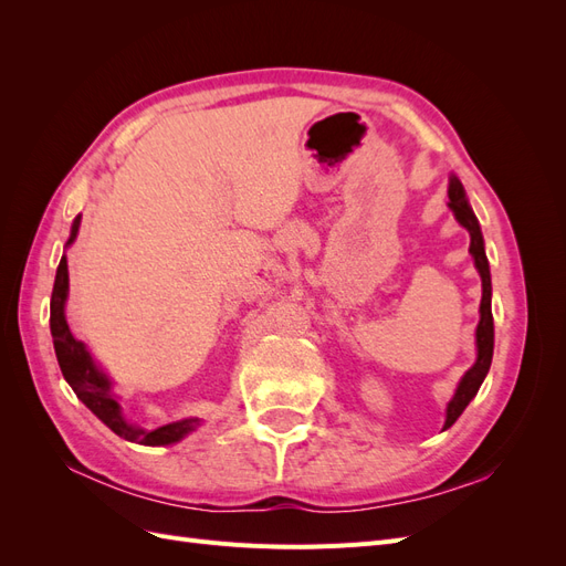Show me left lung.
<instances>
[{
    "instance_id": "left-lung-1",
    "label": "left lung",
    "mask_w": 566,
    "mask_h": 566,
    "mask_svg": "<svg viewBox=\"0 0 566 566\" xmlns=\"http://www.w3.org/2000/svg\"><path fill=\"white\" fill-rule=\"evenodd\" d=\"M449 208L453 217L458 219V224L462 229H468L470 233V254L474 260V266L479 271V279H482V304H479V325H476V361L474 366L462 375L453 399L447 406V422H443V430L460 418L462 410L468 408V403L476 397L479 387H482L486 373L491 368V358H493V316H491V271H489V260H486V250H484V235L482 229H479V221L470 208L465 188H462L460 179L451 175L449 181Z\"/></svg>"
}]
</instances>
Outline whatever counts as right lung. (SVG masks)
<instances>
[{
	"label": "right lung",
	"instance_id": "add662e5",
	"mask_svg": "<svg viewBox=\"0 0 566 566\" xmlns=\"http://www.w3.org/2000/svg\"><path fill=\"white\" fill-rule=\"evenodd\" d=\"M80 219L82 214L75 217L71 238H67L65 248H71L75 243L77 231H80ZM67 287H71V283H67V260L63 254L56 269L54 293H51V304H49L51 310L49 328H51V337H54V352H56L63 378L73 387L77 399L87 406L101 422L111 427L117 437H123L132 443H142V447H169V443H177L184 437L196 432V427H200L202 422L200 418H184L160 427L158 424L146 427L142 422H132L125 416L123 406H119V397L113 389V380L104 373V368L96 366L87 345H84V342L77 339L71 333V328H67V318H65Z\"/></svg>",
	"mask_w": 566,
	"mask_h": 566
}]
</instances>
